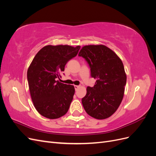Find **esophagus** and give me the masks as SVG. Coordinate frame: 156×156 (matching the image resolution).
I'll return each instance as SVG.
<instances>
[{"mask_svg":"<svg viewBox=\"0 0 156 156\" xmlns=\"http://www.w3.org/2000/svg\"><path fill=\"white\" fill-rule=\"evenodd\" d=\"M74 87H75V90H77L79 88V86H77V85H75L74 86Z\"/></svg>","mask_w":156,"mask_h":156,"instance_id":"obj_1","label":"esophagus"}]
</instances>
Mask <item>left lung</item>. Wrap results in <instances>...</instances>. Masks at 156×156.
<instances>
[{"instance_id": "8db88e82", "label": "left lung", "mask_w": 156, "mask_h": 156, "mask_svg": "<svg viewBox=\"0 0 156 156\" xmlns=\"http://www.w3.org/2000/svg\"><path fill=\"white\" fill-rule=\"evenodd\" d=\"M78 55L85 59L91 77L96 79L82 98L84 110L94 119H107L116 112L124 97L126 74L123 63L114 51L103 45L84 46Z\"/></svg>"}]
</instances>
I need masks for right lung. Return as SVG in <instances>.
I'll return each instance as SVG.
<instances>
[{
  "instance_id": "right-lung-1",
  "label": "right lung",
  "mask_w": 156,
  "mask_h": 156,
  "mask_svg": "<svg viewBox=\"0 0 156 156\" xmlns=\"http://www.w3.org/2000/svg\"><path fill=\"white\" fill-rule=\"evenodd\" d=\"M79 45H47L32 60L27 71L32 101L37 111L49 119L68 112L75 94L73 85L58 81L66 64L77 56Z\"/></svg>"
}]
</instances>
